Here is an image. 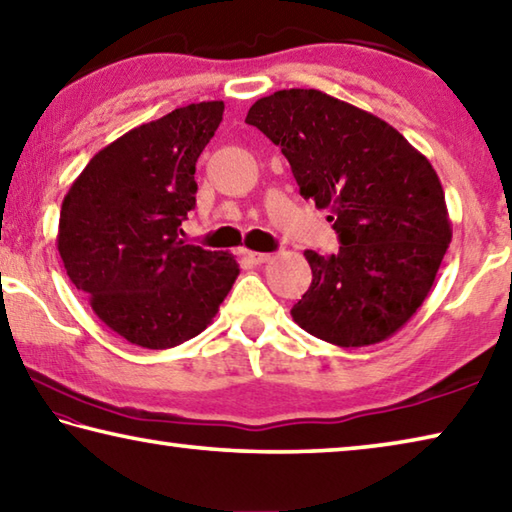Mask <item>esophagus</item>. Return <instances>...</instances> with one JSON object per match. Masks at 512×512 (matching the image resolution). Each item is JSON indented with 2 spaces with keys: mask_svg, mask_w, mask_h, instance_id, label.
I'll list each match as a JSON object with an SVG mask.
<instances>
[{
  "mask_svg": "<svg viewBox=\"0 0 512 512\" xmlns=\"http://www.w3.org/2000/svg\"><path fill=\"white\" fill-rule=\"evenodd\" d=\"M246 257H248L253 264H266V262H271V255H268V253H255V250H246Z\"/></svg>",
  "mask_w": 512,
  "mask_h": 512,
  "instance_id": "obj_1",
  "label": "esophagus"
}]
</instances>
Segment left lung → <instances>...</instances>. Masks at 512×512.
<instances>
[{"instance_id":"obj_1","label":"left lung","mask_w":512,"mask_h":512,"mask_svg":"<svg viewBox=\"0 0 512 512\" xmlns=\"http://www.w3.org/2000/svg\"><path fill=\"white\" fill-rule=\"evenodd\" d=\"M246 124L280 146L300 196L329 210L341 241L336 255L305 250L314 280L293 320L339 348L393 336L429 296L452 241L431 162L384 119L320 90L259 99Z\"/></svg>"}]
</instances>
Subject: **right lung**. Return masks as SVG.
Here are the masks:
<instances>
[{"label": "right lung", "instance_id": "1", "mask_svg": "<svg viewBox=\"0 0 512 512\" xmlns=\"http://www.w3.org/2000/svg\"><path fill=\"white\" fill-rule=\"evenodd\" d=\"M223 119V101L189 103L108 144L60 207L58 253L92 311L128 343L167 350L212 323L239 264L185 244L196 207V160Z\"/></svg>", "mask_w": 512, "mask_h": 512}]
</instances>
